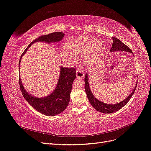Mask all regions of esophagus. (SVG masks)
<instances>
[{"instance_id": "esophagus-1", "label": "esophagus", "mask_w": 151, "mask_h": 151, "mask_svg": "<svg viewBox=\"0 0 151 151\" xmlns=\"http://www.w3.org/2000/svg\"><path fill=\"white\" fill-rule=\"evenodd\" d=\"M84 76V74L83 72L81 71L80 70H77L76 71V77L78 79H83Z\"/></svg>"}]
</instances>
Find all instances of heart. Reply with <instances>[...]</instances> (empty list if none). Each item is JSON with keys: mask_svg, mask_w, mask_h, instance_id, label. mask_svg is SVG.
Listing matches in <instances>:
<instances>
[{"mask_svg": "<svg viewBox=\"0 0 151 151\" xmlns=\"http://www.w3.org/2000/svg\"><path fill=\"white\" fill-rule=\"evenodd\" d=\"M103 50V45L97 40L89 36H79L67 43L65 50L62 53L63 60L72 62L75 55L86 54L84 58V63H88L94 58H98Z\"/></svg>", "mask_w": 151, "mask_h": 151, "instance_id": "obj_1", "label": "heart"}]
</instances>
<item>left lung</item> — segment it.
Here are the masks:
<instances>
[{
	"label": "left lung",
	"instance_id": "left-lung-1",
	"mask_svg": "<svg viewBox=\"0 0 151 151\" xmlns=\"http://www.w3.org/2000/svg\"><path fill=\"white\" fill-rule=\"evenodd\" d=\"M113 44H112V47L110 50L111 52H117V51H123V52H130L131 53L133 54L132 53L131 49L127 47V45L125 44H123L120 40L117 39L116 38L113 37ZM88 74L87 73L85 75V78H84V82H85V91L87 94V97H88L89 101L91 103V104L92 105L93 107L96 109L97 111L101 112L103 113H113L115 112L118 110H119L122 108H123L125 105L129 101V100L132 98V95L134 94L135 90L136 89L137 84H136L134 89L132 91V93L128 96L126 99L124 100H123L122 101H120V103H116V104H109L107 103H104L103 102H101V101H99L97 98H96L93 93L91 92L90 87H89V79H88Z\"/></svg>",
	"mask_w": 151,
	"mask_h": 151
}]
</instances>
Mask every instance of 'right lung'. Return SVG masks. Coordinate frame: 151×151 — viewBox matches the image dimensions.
I'll list each match as a JSON object with an SVG mask.
<instances>
[{
  "mask_svg": "<svg viewBox=\"0 0 151 151\" xmlns=\"http://www.w3.org/2000/svg\"><path fill=\"white\" fill-rule=\"evenodd\" d=\"M64 33L62 32H54L48 35L40 36L35 39L28 45V47L21 55L19 63V68L22 57L25 54L32 44L38 42L47 43L59 42L64 37ZM76 70L75 68H66L60 66V75L55 88L51 94L46 97H36L27 92L22 84L19 74L20 89L23 97L36 110L47 116L57 115L64 111L69 103L70 94L72 91L73 82L76 77Z\"/></svg>",
  "mask_w": 151,
  "mask_h": 151,
  "instance_id": "obj_1",
  "label": "right lung"
}]
</instances>
